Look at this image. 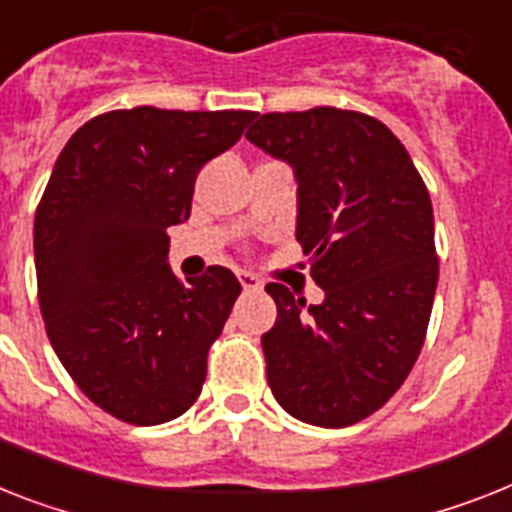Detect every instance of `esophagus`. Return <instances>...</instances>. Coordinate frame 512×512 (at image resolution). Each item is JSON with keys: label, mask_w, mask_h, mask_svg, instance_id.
<instances>
[{"label": "esophagus", "mask_w": 512, "mask_h": 512, "mask_svg": "<svg viewBox=\"0 0 512 512\" xmlns=\"http://www.w3.org/2000/svg\"><path fill=\"white\" fill-rule=\"evenodd\" d=\"M238 280H240V285H243V290H246V293H256V290H261V287H264V282H261L259 277H256V274H251V272H240Z\"/></svg>", "instance_id": "obj_1"}]
</instances>
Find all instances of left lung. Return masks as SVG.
Listing matches in <instances>:
<instances>
[{"mask_svg":"<svg viewBox=\"0 0 512 512\" xmlns=\"http://www.w3.org/2000/svg\"><path fill=\"white\" fill-rule=\"evenodd\" d=\"M298 180L295 238L324 290L269 282L266 379L290 416L340 429L379 411L424 348L439 259L432 198L392 130L353 109L261 114L246 133Z\"/></svg>","mask_w":512,"mask_h":512,"instance_id":"obj_1","label":"left lung"}]
</instances>
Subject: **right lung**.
Masks as SVG:
<instances>
[{"label": "right lung", "instance_id": "add662e5", "mask_svg": "<svg viewBox=\"0 0 512 512\" xmlns=\"http://www.w3.org/2000/svg\"><path fill=\"white\" fill-rule=\"evenodd\" d=\"M256 117L246 109H114L73 133L33 222L38 306L80 392L133 426L183 416L240 282L177 280L167 227L190 217L198 170Z\"/></svg>", "mask_w": 512, "mask_h": 512}]
</instances>
